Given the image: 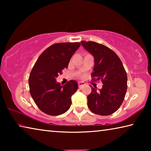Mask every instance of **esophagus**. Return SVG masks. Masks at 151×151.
I'll use <instances>...</instances> for the list:
<instances>
[{"label":"esophagus","mask_w":151,"mask_h":151,"mask_svg":"<svg viewBox=\"0 0 151 151\" xmlns=\"http://www.w3.org/2000/svg\"><path fill=\"white\" fill-rule=\"evenodd\" d=\"M78 87L79 88H82V87H83V86L85 85V84L83 82H79V83H78Z\"/></svg>","instance_id":"esophagus-1"}]
</instances>
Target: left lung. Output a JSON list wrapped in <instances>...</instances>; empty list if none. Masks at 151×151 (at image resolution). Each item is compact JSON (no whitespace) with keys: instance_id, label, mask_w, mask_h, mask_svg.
Returning a JSON list of instances; mask_svg holds the SVG:
<instances>
[{"instance_id":"1","label":"left lung","mask_w":151,"mask_h":151,"mask_svg":"<svg viewBox=\"0 0 151 151\" xmlns=\"http://www.w3.org/2000/svg\"><path fill=\"white\" fill-rule=\"evenodd\" d=\"M81 42L94 58L92 80L101 81L103 84L99 91L91 87V93L87 96L88 109L94 114L110 115L124 101L127 89L126 71L121 59L111 48L93 41Z\"/></svg>"}]
</instances>
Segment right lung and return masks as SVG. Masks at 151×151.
Returning a JSON list of instances; mask_svg holds the SVG:
<instances>
[{
  "mask_svg": "<svg viewBox=\"0 0 151 151\" xmlns=\"http://www.w3.org/2000/svg\"><path fill=\"white\" fill-rule=\"evenodd\" d=\"M80 42L57 43L47 48L38 58L30 72V93L35 104L45 114L60 115L69 109L71 96L77 91L76 81L71 80L61 86L56 78L67 68Z\"/></svg>",
  "mask_w": 151,
  "mask_h": 151,
  "instance_id": "right-lung-1",
  "label": "right lung"
}]
</instances>
